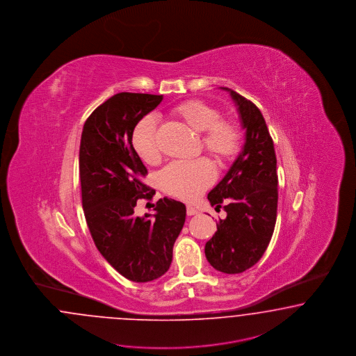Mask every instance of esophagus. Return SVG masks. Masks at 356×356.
<instances>
[{
	"instance_id": "34e87169",
	"label": "esophagus",
	"mask_w": 356,
	"mask_h": 356,
	"mask_svg": "<svg viewBox=\"0 0 356 356\" xmlns=\"http://www.w3.org/2000/svg\"><path fill=\"white\" fill-rule=\"evenodd\" d=\"M186 212H187V215H188V216H194V215H197V213H199V211L196 209L195 207L193 206H187V208H186Z\"/></svg>"
}]
</instances>
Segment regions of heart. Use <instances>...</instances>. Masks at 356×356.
<instances>
[{
	"instance_id": "b5f03b06",
	"label": "heart",
	"mask_w": 356,
	"mask_h": 356,
	"mask_svg": "<svg viewBox=\"0 0 356 356\" xmlns=\"http://www.w3.org/2000/svg\"><path fill=\"white\" fill-rule=\"evenodd\" d=\"M174 115L193 131L202 134V149L216 163L221 165L237 153L238 129L228 120L220 119L215 107L202 101H187L174 108ZM131 141L134 150L144 162L154 163L160 159L153 116H145L138 122ZM213 178L215 174L208 161H174L160 172V184L165 193L191 200L200 195L213 182Z\"/></svg>"
}]
</instances>
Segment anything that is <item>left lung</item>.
<instances>
[{
	"instance_id": "1",
	"label": "left lung",
	"mask_w": 356,
	"mask_h": 356,
	"mask_svg": "<svg viewBox=\"0 0 356 356\" xmlns=\"http://www.w3.org/2000/svg\"><path fill=\"white\" fill-rule=\"evenodd\" d=\"M245 129V144L208 200L222 204L227 218L206 243L207 261L224 274H240L257 264L273 237L277 209V172L274 143L255 104L229 88Z\"/></svg>"
}]
</instances>
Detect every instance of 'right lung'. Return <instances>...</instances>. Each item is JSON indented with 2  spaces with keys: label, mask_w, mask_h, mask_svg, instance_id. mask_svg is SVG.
Wrapping results in <instances>:
<instances>
[{
  "label": "right lung",
  "mask_w": 356,
  "mask_h": 356,
  "mask_svg": "<svg viewBox=\"0 0 356 356\" xmlns=\"http://www.w3.org/2000/svg\"><path fill=\"white\" fill-rule=\"evenodd\" d=\"M162 98L118 92L92 111L81 135L82 208L92 241L119 274L136 283L169 270L186 220V206L169 197L153 204L154 215H135L138 199L156 191L141 182L148 172L134 150L132 132Z\"/></svg>",
  "instance_id": "right-lung-1"
}]
</instances>
